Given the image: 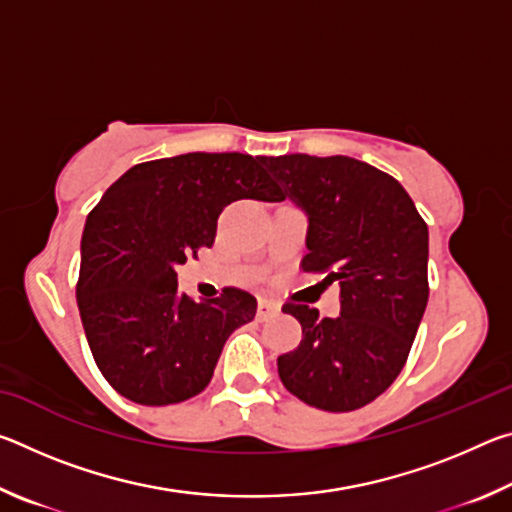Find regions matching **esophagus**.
I'll list each match as a JSON object with an SVG mask.
<instances>
[{"instance_id":"1","label":"esophagus","mask_w":512,"mask_h":512,"mask_svg":"<svg viewBox=\"0 0 512 512\" xmlns=\"http://www.w3.org/2000/svg\"><path fill=\"white\" fill-rule=\"evenodd\" d=\"M280 314V305H277V302H273V300H259V305H257V318L259 320H268V318H273V316H277Z\"/></svg>"}]
</instances>
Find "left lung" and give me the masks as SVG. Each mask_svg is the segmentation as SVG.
<instances>
[{
    "label": "left lung",
    "mask_w": 512,
    "mask_h": 512,
    "mask_svg": "<svg viewBox=\"0 0 512 512\" xmlns=\"http://www.w3.org/2000/svg\"><path fill=\"white\" fill-rule=\"evenodd\" d=\"M309 219L302 271L339 282L341 314L287 302L302 327L293 352L277 357L282 384L309 406L361 409L400 375L429 300V230L393 176L348 155L266 158Z\"/></svg>",
    "instance_id": "obj_1"
}]
</instances>
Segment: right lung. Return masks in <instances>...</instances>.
I'll list each match as a JSON object with an SVG mask.
<instances>
[{
	"label": "right lung",
	"mask_w": 512,
	"mask_h": 512,
	"mask_svg": "<svg viewBox=\"0 0 512 512\" xmlns=\"http://www.w3.org/2000/svg\"><path fill=\"white\" fill-rule=\"evenodd\" d=\"M264 155L185 153L135 164L88 214L76 284L85 336L101 375L144 406L185 402L210 384L228 336L257 300L225 287L196 302L176 266L210 248L225 205L282 201Z\"/></svg>",
	"instance_id": "obj_1"
}]
</instances>
